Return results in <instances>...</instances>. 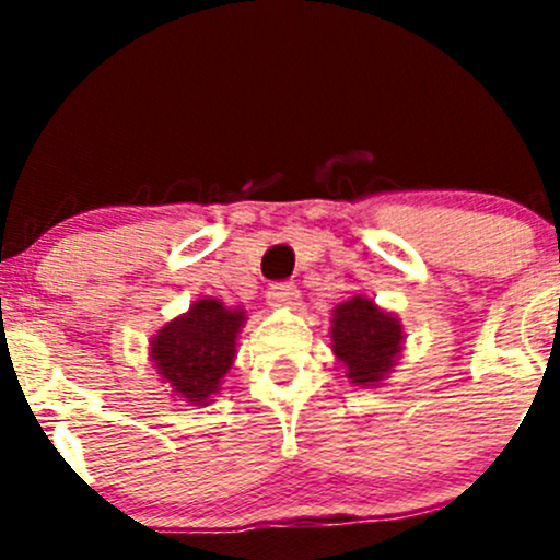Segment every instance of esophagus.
<instances>
[{
  "label": "esophagus",
  "instance_id": "esophagus-1",
  "mask_svg": "<svg viewBox=\"0 0 560 560\" xmlns=\"http://www.w3.org/2000/svg\"><path fill=\"white\" fill-rule=\"evenodd\" d=\"M268 306L273 308H292L298 306V298H301V292H298L295 284H290V281H276V284H270L268 290Z\"/></svg>",
  "mask_w": 560,
  "mask_h": 560
}]
</instances>
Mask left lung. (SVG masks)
Returning <instances> with one entry per match:
<instances>
[{
  "label": "left lung",
  "instance_id": "obj_1",
  "mask_svg": "<svg viewBox=\"0 0 560 560\" xmlns=\"http://www.w3.org/2000/svg\"><path fill=\"white\" fill-rule=\"evenodd\" d=\"M332 352L358 387L382 385L404 349V325L371 298L354 295L332 308Z\"/></svg>",
  "mask_w": 560,
  "mask_h": 560
}]
</instances>
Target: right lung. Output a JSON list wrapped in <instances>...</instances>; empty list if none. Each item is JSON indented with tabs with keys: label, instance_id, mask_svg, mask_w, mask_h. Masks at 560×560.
<instances>
[{
	"label": "right lung",
	"instance_id": "right-lung-1",
	"mask_svg": "<svg viewBox=\"0 0 560 560\" xmlns=\"http://www.w3.org/2000/svg\"><path fill=\"white\" fill-rule=\"evenodd\" d=\"M246 322L241 306L200 298L189 312L167 322L151 338V360L178 400L208 406L235 360V338Z\"/></svg>",
	"mask_w": 560,
	"mask_h": 560
}]
</instances>
